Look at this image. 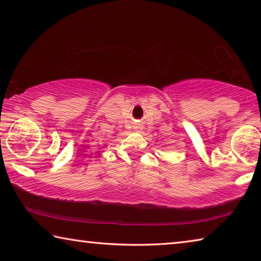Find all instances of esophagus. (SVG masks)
<instances>
[{"instance_id":"obj_1","label":"esophagus","mask_w":261,"mask_h":261,"mask_svg":"<svg viewBox=\"0 0 261 261\" xmlns=\"http://www.w3.org/2000/svg\"><path fill=\"white\" fill-rule=\"evenodd\" d=\"M134 129L136 130V132H140L142 129V125L141 123H136V125H134Z\"/></svg>"}]
</instances>
